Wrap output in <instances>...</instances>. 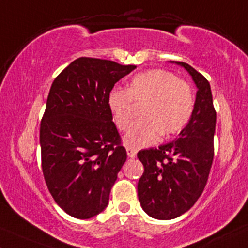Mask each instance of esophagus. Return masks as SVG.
I'll return each mask as SVG.
<instances>
[{"label":"esophagus","mask_w":248,"mask_h":248,"mask_svg":"<svg viewBox=\"0 0 248 248\" xmlns=\"http://www.w3.org/2000/svg\"><path fill=\"white\" fill-rule=\"evenodd\" d=\"M126 151H127V154H128V156L132 157V159L137 156V151H135L134 148H132V147H127Z\"/></svg>","instance_id":"34e87169"}]
</instances>
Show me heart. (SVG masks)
Here are the masks:
<instances>
[{"label":"heart","mask_w":248,"mask_h":248,"mask_svg":"<svg viewBox=\"0 0 248 248\" xmlns=\"http://www.w3.org/2000/svg\"><path fill=\"white\" fill-rule=\"evenodd\" d=\"M133 102L142 105L141 120L124 137L132 148L151 146L164 138L176 134L189 121L194 110L192 87L164 69H151L132 78L128 89L113 88L107 97L114 122L120 130H127L133 121Z\"/></svg>","instance_id":"b5f03b06"}]
</instances>
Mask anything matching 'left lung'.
<instances>
[{
    "label": "left lung",
    "mask_w": 248,
    "mask_h": 248,
    "mask_svg": "<svg viewBox=\"0 0 248 248\" xmlns=\"http://www.w3.org/2000/svg\"><path fill=\"white\" fill-rule=\"evenodd\" d=\"M170 62L188 72L198 92L192 116L179 137L159 148L138 153L145 167L138 182L139 201L149 217L159 220L180 217L197 202L214 156L217 113L209 82L189 64Z\"/></svg>",
    "instance_id": "left-lung-1"
}]
</instances>
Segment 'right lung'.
<instances>
[{"label": "right lung", "instance_id": "1", "mask_svg": "<svg viewBox=\"0 0 248 248\" xmlns=\"http://www.w3.org/2000/svg\"><path fill=\"white\" fill-rule=\"evenodd\" d=\"M135 68L78 58L51 84L40 127L42 170L51 197L69 216L89 219L107 207L127 159L107 97Z\"/></svg>", "mask_w": 248, "mask_h": 248}]
</instances>
